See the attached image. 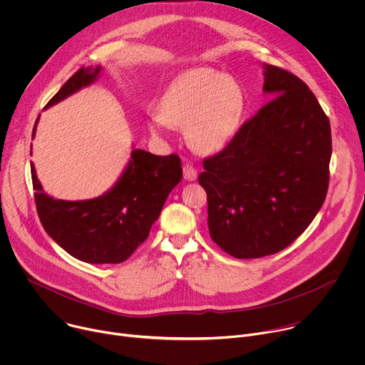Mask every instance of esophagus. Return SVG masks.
<instances>
[{"label":"esophagus","instance_id":"34e87169","mask_svg":"<svg viewBox=\"0 0 365 365\" xmlns=\"http://www.w3.org/2000/svg\"><path fill=\"white\" fill-rule=\"evenodd\" d=\"M196 175H197V172H196V169L192 165H185L183 166V178L187 182H195L196 178H197Z\"/></svg>","mask_w":365,"mask_h":365}]
</instances>
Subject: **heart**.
<instances>
[{"instance_id":"obj_1","label":"heart","mask_w":365,"mask_h":365,"mask_svg":"<svg viewBox=\"0 0 365 365\" xmlns=\"http://www.w3.org/2000/svg\"><path fill=\"white\" fill-rule=\"evenodd\" d=\"M245 108L240 82L220 71L196 68L180 73L150 115L148 131L162 134L165 123L183 127L187 144L203 154L221 151L237 134Z\"/></svg>"}]
</instances>
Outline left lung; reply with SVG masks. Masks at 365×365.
I'll list each match as a JSON object with an SVG mask.
<instances>
[{
	"label": "left lung",
	"mask_w": 365,
	"mask_h": 365,
	"mask_svg": "<svg viewBox=\"0 0 365 365\" xmlns=\"http://www.w3.org/2000/svg\"><path fill=\"white\" fill-rule=\"evenodd\" d=\"M262 68L272 101L203 162L197 179L210 234L235 258L292 244L319 212L329 182L331 125L317 96L293 73Z\"/></svg>",
	"instance_id": "left-lung-1"
}]
</instances>
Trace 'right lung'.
Instances as JSON below:
<instances>
[{
    "label": "right lung",
    "mask_w": 365,
    "mask_h": 365,
    "mask_svg": "<svg viewBox=\"0 0 365 365\" xmlns=\"http://www.w3.org/2000/svg\"><path fill=\"white\" fill-rule=\"evenodd\" d=\"M102 66L79 69L44 110L92 85ZM40 115L33 128V138ZM31 179L37 212L46 232L66 252L91 264H118L145 241L172 189L182 180L179 155H154L133 148L117 182L101 196L62 200L44 193L34 165Z\"/></svg>",
    "instance_id": "right-lung-1"
}]
</instances>
